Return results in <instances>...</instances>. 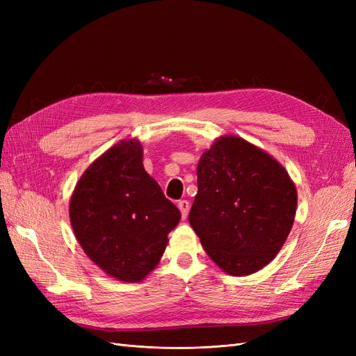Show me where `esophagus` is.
I'll use <instances>...</instances> for the list:
<instances>
[{
    "label": "esophagus",
    "mask_w": 356,
    "mask_h": 356,
    "mask_svg": "<svg viewBox=\"0 0 356 356\" xmlns=\"http://www.w3.org/2000/svg\"><path fill=\"white\" fill-rule=\"evenodd\" d=\"M178 208H179V211H181L182 218H187L188 209H190V203H188V200H179V202H178Z\"/></svg>",
    "instance_id": "obj_1"
}]
</instances>
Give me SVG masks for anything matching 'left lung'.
Here are the masks:
<instances>
[{"label":"left lung","instance_id":"8db88e82","mask_svg":"<svg viewBox=\"0 0 356 356\" xmlns=\"http://www.w3.org/2000/svg\"><path fill=\"white\" fill-rule=\"evenodd\" d=\"M296 208L288 172L245 139L221 136L200 157L188 221L225 273L251 275L270 263L293 227Z\"/></svg>","mask_w":356,"mask_h":356}]
</instances>
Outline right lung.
<instances>
[{"label": "right lung", "mask_w": 356, "mask_h": 356, "mask_svg": "<svg viewBox=\"0 0 356 356\" xmlns=\"http://www.w3.org/2000/svg\"><path fill=\"white\" fill-rule=\"evenodd\" d=\"M71 225L90 260L123 282H139L163 255L181 220L143 165L135 139L115 144L86 169L70 202Z\"/></svg>", "instance_id": "1"}]
</instances>
